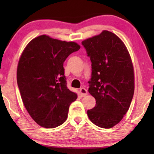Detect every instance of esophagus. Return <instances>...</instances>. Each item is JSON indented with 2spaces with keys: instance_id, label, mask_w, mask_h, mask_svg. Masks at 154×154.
<instances>
[{
  "instance_id": "obj_1",
  "label": "esophagus",
  "mask_w": 154,
  "mask_h": 154,
  "mask_svg": "<svg viewBox=\"0 0 154 154\" xmlns=\"http://www.w3.org/2000/svg\"><path fill=\"white\" fill-rule=\"evenodd\" d=\"M79 91H80V94H81V95L82 96V97L86 96L87 94V90L86 89H85V88H83V87L81 88Z\"/></svg>"
}]
</instances>
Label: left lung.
Listing matches in <instances>:
<instances>
[{"instance_id":"8db88e82","label":"left lung","mask_w":154,"mask_h":154,"mask_svg":"<svg viewBox=\"0 0 154 154\" xmlns=\"http://www.w3.org/2000/svg\"><path fill=\"white\" fill-rule=\"evenodd\" d=\"M81 44L92 67L89 93L96 100L87 115L97 126L110 128L120 122L132 102L134 75L131 57L122 41L107 30Z\"/></svg>"}]
</instances>
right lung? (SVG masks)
Returning a JSON list of instances; mask_svg holds the SVG:
<instances>
[{"label":"right lung","mask_w":154,"mask_h":154,"mask_svg":"<svg viewBox=\"0 0 154 154\" xmlns=\"http://www.w3.org/2000/svg\"><path fill=\"white\" fill-rule=\"evenodd\" d=\"M80 45L42 35L29 42L20 58L17 83L29 114L39 125L53 128L67 118L76 93L67 87L63 63Z\"/></svg>","instance_id":"right-lung-1"}]
</instances>
